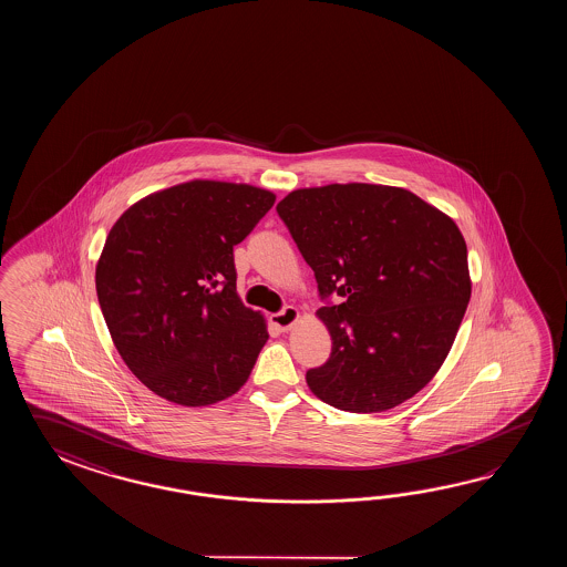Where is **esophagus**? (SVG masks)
<instances>
[{
	"label": "esophagus",
	"mask_w": 567,
	"mask_h": 567,
	"mask_svg": "<svg viewBox=\"0 0 567 567\" xmlns=\"http://www.w3.org/2000/svg\"><path fill=\"white\" fill-rule=\"evenodd\" d=\"M298 320H300V312H298V308H293V306H288V308H284L281 312L271 316V324L278 326L281 332L291 330V326L296 324Z\"/></svg>",
	"instance_id": "esophagus-1"
}]
</instances>
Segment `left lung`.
<instances>
[{
	"instance_id": "8db88e82",
	"label": "left lung",
	"mask_w": 567,
	"mask_h": 567,
	"mask_svg": "<svg viewBox=\"0 0 567 567\" xmlns=\"http://www.w3.org/2000/svg\"><path fill=\"white\" fill-rule=\"evenodd\" d=\"M322 298L330 359L306 373L313 395L350 413L398 408L427 385L471 301L458 225L417 194L383 184H328L278 205Z\"/></svg>"
}]
</instances>
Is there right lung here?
<instances>
[{
    "label": "right lung",
    "instance_id": "obj_1",
    "mask_svg": "<svg viewBox=\"0 0 567 567\" xmlns=\"http://www.w3.org/2000/svg\"><path fill=\"white\" fill-rule=\"evenodd\" d=\"M274 203L251 184L182 182L147 194L109 230L99 303L121 359L159 398L205 408L247 383L269 334L237 293L233 247Z\"/></svg>",
    "mask_w": 567,
    "mask_h": 567
}]
</instances>
